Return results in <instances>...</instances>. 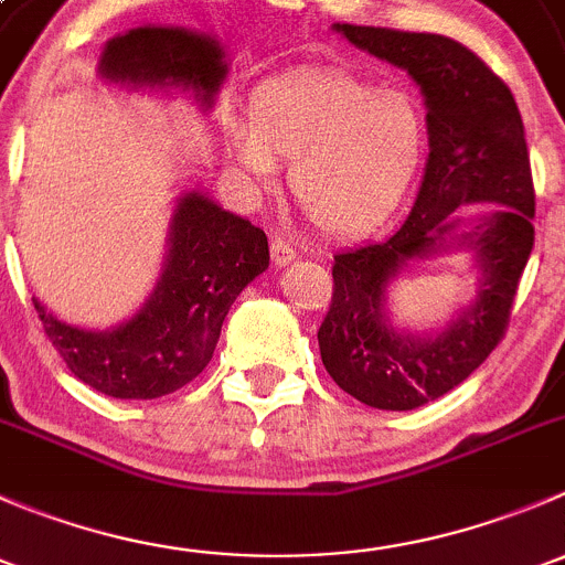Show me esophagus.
I'll list each match as a JSON object with an SVG mask.
<instances>
[{
    "instance_id": "1",
    "label": "esophagus",
    "mask_w": 565,
    "mask_h": 565,
    "mask_svg": "<svg viewBox=\"0 0 565 565\" xmlns=\"http://www.w3.org/2000/svg\"><path fill=\"white\" fill-rule=\"evenodd\" d=\"M270 256H273V265H278V267L289 265V262L295 259L292 243L284 241V237H273V241H270Z\"/></svg>"
}]
</instances>
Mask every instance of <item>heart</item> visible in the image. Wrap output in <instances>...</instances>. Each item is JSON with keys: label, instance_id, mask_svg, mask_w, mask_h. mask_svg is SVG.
Segmentation results:
<instances>
[{"label": "heart", "instance_id": "1", "mask_svg": "<svg viewBox=\"0 0 565 565\" xmlns=\"http://www.w3.org/2000/svg\"><path fill=\"white\" fill-rule=\"evenodd\" d=\"M426 150L424 108L409 93L344 71H306L250 95L248 128L232 139L237 167L270 185L289 161V193L328 235L377 226L404 196Z\"/></svg>", "mask_w": 565, "mask_h": 565}]
</instances>
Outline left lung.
<instances>
[{"mask_svg":"<svg viewBox=\"0 0 565 565\" xmlns=\"http://www.w3.org/2000/svg\"><path fill=\"white\" fill-rule=\"evenodd\" d=\"M352 45L404 67L426 98L429 161L396 235L333 256V298L319 352L333 383L377 409H415L465 383L500 344L533 250L535 191L520 108L467 45L426 32L335 24ZM494 201L454 236L461 203ZM467 247L482 267L477 303L437 337L393 331L384 289L413 258Z\"/></svg>","mask_w":565,"mask_h":565,"instance_id":"1","label":"left lung"}]
</instances>
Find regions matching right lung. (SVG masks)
<instances>
[{
	"instance_id": "right-lung-1",
	"label": "right lung",
	"mask_w": 565,
	"mask_h": 565,
	"mask_svg": "<svg viewBox=\"0 0 565 565\" xmlns=\"http://www.w3.org/2000/svg\"><path fill=\"white\" fill-rule=\"evenodd\" d=\"M98 71L114 84L193 89L204 108L226 78L224 49L213 38L172 26L108 40ZM267 265L259 226L191 191L177 202L161 278L128 322L84 330L32 303L73 377L114 398H158L202 374L232 303Z\"/></svg>"
}]
</instances>
